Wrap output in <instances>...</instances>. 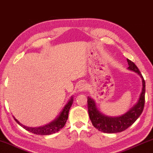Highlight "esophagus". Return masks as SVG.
Returning <instances> with one entry per match:
<instances>
[{
    "instance_id": "34e87169",
    "label": "esophagus",
    "mask_w": 153,
    "mask_h": 153,
    "mask_svg": "<svg viewBox=\"0 0 153 153\" xmlns=\"http://www.w3.org/2000/svg\"><path fill=\"white\" fill-rule=\"evenodd\" d=\"M87 88V85L85 84V83H80L78 85V87H77V89H78V90L80 92L86 91Z\"/></svg>"
}]
</instances>
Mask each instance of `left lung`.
<instances>
[{"mask_svg":"<svg viewBox=\"0 0 153 153\" xmlns=\"http://www.w3.org/2000/svg\"><path fill=\"white\" fill-rule=\"evenodd\" d=\"M128 69L136 72L142 79V90L138 102L124 115L117 117H110L103 115L97 109L95 102L88 97V111L90 120L94 128L105 133H117L126 130L135 122L144 109L145 102V81L140 71L134 62L127 59Z\"/></svg>","mask_w":153,"mask_h":153,"instance_id":"1","label":"left lung"}]
</instances>
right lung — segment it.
<instances>
[{
	"instance_id": "1",
	"label": "right lung",
	"mask_w": 153,
	"mask_h": 153,
	"mask_svg": "<svg viewBox=\"0 0 153 153\" xmlns=\"http://www.w3.org/2000/svg\"><path fill=\"white\" fill-rule=\"evenodd\" d=\"M73 102L74 98L71 97L66 105L65 106V107L63 108V111H61L59 117L53 121H52L51 123L45 126L39 127V128H28V127L22 125V123H20L15 117L14 119L19 125H20L22 128H24L28 131H30V132L35 134H38V135H50V134L56 133V131H59L65 125L66 121L67 119H68L69 111L70 109L72 104H73Z\"/></svg>"
}]
</instances>
